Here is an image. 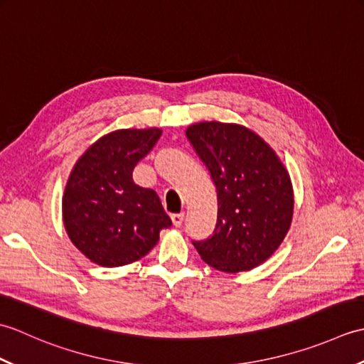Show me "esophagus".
Instances as JSON below:
<instances>
[{
	"label": "esophagus",
	"instance_id": "esophagus-1",
	"mask_svg": "<svg viewBox=\"0 0 364 364\" xmlns=\"http://www.w3.org/2000/svg\"><path fill=\"white\" fill-rule=\"evenodd\" d=\"M172 222L175 227H181L183 222H184V213H176V214H172Z\"/></svg>",
	"mask_w": 364,
	"mask_h": 364
}]
</instances>
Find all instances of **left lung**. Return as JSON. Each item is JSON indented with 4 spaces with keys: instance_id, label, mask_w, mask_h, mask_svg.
<instances>
[{
    "instance_id": "1",
    "label": "left lung",
    "mask_w": 364,
    "mask_h": 364,
    "mask_svg": "<svg viewBox=\"0 0 364 364\" xmlns=\"http://www.w3.org/2000/svg\"><path fill=\"white\" fill-rule=\"evenodd\" d=\"M186 136L218 191V222L192 241L206 264L236 274L264 262L288 233L294 194L288 170L262 139L236 123L202 122Z\"/></svg>"
}]
</instances>
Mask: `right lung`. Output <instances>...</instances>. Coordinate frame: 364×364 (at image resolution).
I'll list each match as a JSON object with an SVG mask.
<instances>
[{"label": "right lung", "instance_id": "add662e5", "mask_svg": "<svg viewBox=\"0 0 364 364\" xmlns=\"http://www.w3.org/2000/svg\"><path fill=\"white\" fill-rule=\"evenodd\" d=\"M159 128L119 129L90 145L68 176L63 197L67 235L84 257L119 267L145 257L172 225L153 189L133 170L161 137Z\"/></svg>", "mask_w": 364, "mask_h": 364}]
</instances>
